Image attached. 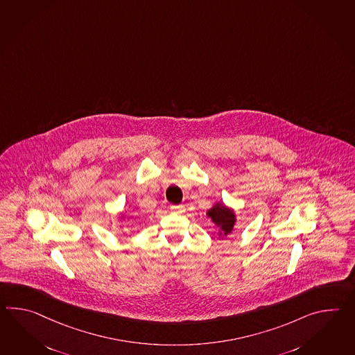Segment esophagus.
<instances>
[{
    "label": "esophagus",
    "instance_id": "1",
    "mask_svg": "<svg viewBox=\"0 0 355 355\" xmlns=\"http://www.w3.org/2000/svg\"><path fill=\"white\" fill-rule=\"evenodd\" d=\"M171 210L174 214H182L184 213V206L183 205H171Z\"/></svg>",
    "mask_w": 355,
    "mask_h": 355
}]
</instances>
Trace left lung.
Returning a JSON list of instances; mask_svg holds the SVG:
<instances>
[{
	"label": "left lung",
	"instance_id": "left-lung-1",
	"mask_svg": "<svg viewBox=\"0 0 355 355\" xmlns=\"http://www.w3.org/2000/svg\"><path fill=\"white\" fill-rule=\"evenodd\" d=\"M207 214H209V216H211L214 223L218 227H220V234L227 236L232 232V229L234 227V223H236V215L230 209H227L225 206L215 205L213 209H210L207 211Z\"/></svg>",
	"mask_w": 355,
	"mask_h": 355
}]
</instances>
